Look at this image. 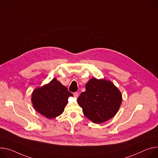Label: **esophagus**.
I'll return each instance as SVG.
<instances>
[{"label": "esophagus", "mask_w": 158, "mask_h": 158, "mask_svg": "<svg viewBox=\"0 0 158 158\" xmlns=\"http://www.w3.org/2000/svg\"><path fill=\"white\" fill-rule=\"evenodd\" d=\"M73 94H74V96L75 98H77V97L79 96V93H78V92H75V93H73Z\"/></svg>", "instance_id": "esophagus-1"}]
</instances>
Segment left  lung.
<instances>
[{"label":"left lung","mask_w":158,"mask_h":158,"mask_svg":"<svg viewBox=\"0 0 158 158\" xmlns=\"http://www.w3.org/2000/svg\"><path fill=\"white\" fill-rule=\"evenodd\" d=\"M120 91L111 82L92 78L77 98L83 113L94 123H103L117 113L122 103Z\"/></svg>","instance_id":"obj_1"}]
</instances>
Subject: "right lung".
<instances>
[{
	"label": "right lung",
	"instance_id": "obj_1",
	"mask_svg": "<svg viewBox=\"0 0 158 158\" xmlns=\"http://www.w3.org/2000/svg\"><path fill=\"white\" fill-rule=\"evenodd\" d=\"M69 96H73V94L54 78L48 84L33 91L31 102L38 112L53 118L63 113Z\"/></svg>",
	"mask_w": 158,
	"mask_h": 158
}]
</instances>
